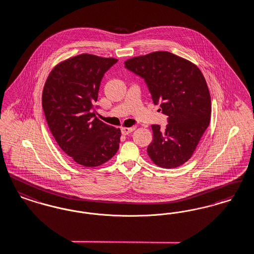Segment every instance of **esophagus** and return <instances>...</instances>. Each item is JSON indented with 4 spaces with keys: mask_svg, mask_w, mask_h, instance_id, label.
Listing matches in <instances>:
<instances>
[{
    "mask_svg": "<svg viewBox=\"0 0 254 254\" xmlns=\"http://www.w3.org/2000/svg\"><path fill=\"white\" fill-rule=\"evenodd\" d=\"M135 129V127H121V133L122 134H128V133H132L133 130Z\"/></svg>",
    "mask_w": 254,
    "mask_h": 254,
    "instance_id": "1",
    "label": "esophagus"
}]
</instances>
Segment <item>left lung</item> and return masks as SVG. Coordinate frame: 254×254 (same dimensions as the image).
<instances>
[{
  "label": "left lung",
  "mask_w": 254,
  "mask_h": 254,
  "mask_svg": "<svg viewBox=\"0 0 254 254\" xmlns=\"http://www.w3.org/2000/svg\"><path fill=\"white\" fill-rule=\"evenodd\" d=\"M124 65L144 79L154 104L168 116L164 130L152 125L148 156L162 168L181 166L192 157L210 122L211 99L203 74L195 64L169 52L133 57Z\"/></svg>",
  "instance_id": "obj_1"
}]
</instances>
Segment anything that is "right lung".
<instances>
[{
	"instance_id": "right-lung-1",
	"label": "right lung",
	"mask_w": 254,
	"mask_h": 254,
	"mask_svg": "<svg viewBox=\"0 0 254 254\" xmlns=\"http://www.w3.org/2000/svg\"><path fill=\"white\" fill-rule=\"evenodd\" d=\"M117 62L79 54L56 65L44 86L42 106L51 132L67 156L86 167L105 163L120 148L121 129L94 118V111L100 82Z\"/></svg>"
}]
</instances>
